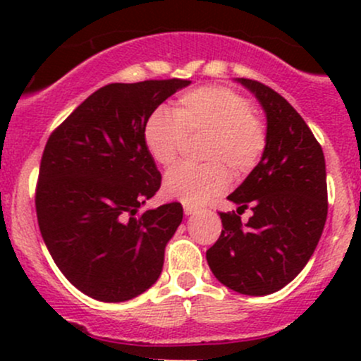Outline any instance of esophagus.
Masks as SVG:
<instances>
[{"label": "esophagus", "instance_id": "obj_1", "mask_svg": "<svg viewBox=\"0 0 361 361\" xmlns=\"http://www.w3.org/2000/svg\"><path fill=\"white\" fill-rule=\"evenodd\" d=\"M193 214H197V207L185 205V215H193Z\"/></svg>", "mask_w": 361, "mask_h": 361}]
</instances>
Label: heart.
<instances>
[{"label": "heart", "instance_id": "heart-1", "mask_svg": "<svg viewBox=\"0 0 361 361\" xmlns=\"http://www.w3.org/2000/svg\"><path fill=\"white\" fill-rule=\"evenodd\" d=\"M195 135H205L200 157L207 164H180L163 180L164 197L193 207L226 192L229 173L224 166L234 176H244L267 149V128L252 114L251 102L226 86L188 91L178 98L173 114L152 111L142 132L144 146L159 166H171L185 137Z\"/></svg>", "mask_w": 361, "mask_h": 361}]
</instances>
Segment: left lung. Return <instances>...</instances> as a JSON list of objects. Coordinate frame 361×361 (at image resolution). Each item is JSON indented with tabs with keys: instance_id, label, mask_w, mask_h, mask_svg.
Returning <instances> with one entry per match:
<instances>
[{
	"instance_id": "8db88e82",
	"label": "left lung",
	"mask_w": 361,
	"mask_h": 361,
	"mask_svg": "<svg viewBox=\"0 0 361 361\" xmlns=\"http://www.w3.org/2000/svg\"><path fill=\"white\" fill-rule=\"evenodd\" d=\"M267 115V149L221 212L222 233L207 251L221 283L244 295H268L290 283L316 250L327 217L326 161L304 118L263 82L238 78ZM247 206L253 215L240 222Z\"/></svg>"
}]
</instances>
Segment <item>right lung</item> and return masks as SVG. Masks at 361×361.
<instances>
[{
  "mask_svg": "<svg viewBox=\"0 0 361 361\" xmlns=\"http://www.w3.org/2000/svg\"><path fill=\"white\" fill-rule=\"evenodd\" d=\"M190 82L103 86L45 144L35 192L40 234L66 279L88 297L130 300L159 279L183 207L139 214L161 186L142 132L149 115Z\"/></svg>",
  "mask_w": 361,
  "mask_h": 361,
  "instance_id": "1",
  "label": "right lung"
}]
</instances>
